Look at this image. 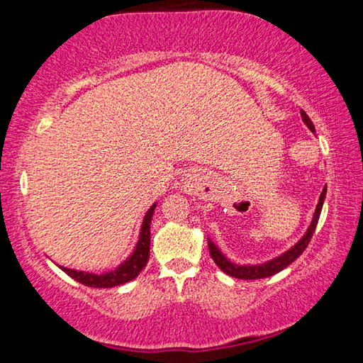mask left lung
Masks as SVG:
<instances>
[{
	"mask_svg": "<svg viewBox=\"0 0 363 363\" xmlns=\"http://www.w3.org/2000/svg\"><path fill=\"white\" fill-rule=\"evenodd\" d=\"M301 116H303V121L307 125V128L312 133H315V128L312 125V121L304 110H301ZM325 194H327V187L323 189V192L320 194V199H318V203L315 208V213H314V218H312V223L309 225V229H307L306 235L301 238V240L294 245L293 248H290L286 251V253L280 255L279 257H275V259L269 261V262H264V264H257V266H238V264H233L230 262L227 257L220 253V250L216 248V245H214L211 240H208V248H210V255L213 257V261L218 264V267L225 272L227 275H230V277H235V279H240V280H256V279H266L270 277V275H275L279 274L280 270H284L285 267L290 266V264L298 259V257L303 255V251L307 248V245H309L312 235H314L315 232V227L318 223V218H320V211H322V206H323V200H325Z\"/></svg>",
	"mask_w": 363,
	"mask_h": 363,
	"instance_id": "1",
	"label": "left lung"
}]
</instances>
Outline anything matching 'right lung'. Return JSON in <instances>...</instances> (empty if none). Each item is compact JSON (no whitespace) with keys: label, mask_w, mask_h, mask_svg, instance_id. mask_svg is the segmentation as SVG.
I'll return each instance as SVG.
<instances>
[{"label":"right lung","mask_w":363,"mask_h":363,"mask_svg":"<svg viewBox=\"0 0 363 363\" xmlns=\"http://www.w3.org/2000/svg\"><path fill=\"white\" fill-rule=\"evenodd\" d=\"M155 203H153L149 211L145 213L143 227H140V235L139 242L134 248L133 255L128 257V259L121 264V266L116 267L115 270H110L107 274H89L83 272V270H75V269H67L60 267L67 275H70L72 279H75L79 284L93 288H112L126 284V281H131L136 279L140 270L145 267L147 261H149V253H150V223H152V214L155 211Z\"/></svg>","instance_id":"obj_1"}]
</instances>
